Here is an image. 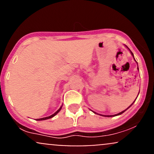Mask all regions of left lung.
Here are the masks:
<instances>
[{
  "label": "left lung",
  "mask_w": 154,
  "mask_h": 154,
  "mask_svg": "<svg viewBox=\"0 0 154 154\" xmlns=\"http://www.w3.org/2000/svg\"><path fill=\"white\" fill-rule=\"evenodd\" d=\"M127 48H128V47H127ZM129 49V48H128ZM129 50H130V49H129ZM130 53H131V54L132 55V56H133V57H134V55H133V54H132V51H130ZM134 59H135V58H134ZM137 69H138V67H137ZM138 94H139V93H138ZM136 100V99H135ZM134 102H135V101H134ZM134 102H133V103H134ZM133 103H132V104H131V105H130V106H129L128 108V109H125V110H124V111H122V112H120V113H119V114H114V115H101V116H107V117H111V116H117V115H120V114H123V113L124 112H125V111H126V110H128V109H129V108H130V106H131L132 105V104H133ZM93 112H94V111H93ZM95 113V114H96V113H95V112H94Z\"/></svg>",
  "instance_id": "left-lung-1"
}]
</instances>
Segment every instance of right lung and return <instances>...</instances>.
Returning <instances> with one entry per match:
<instances>
[{"instance_id":"add662e5","label":"right lung","mask_w":154,"mask_h":154,"mask_svg":"<svg viewBox=\"0 0 154 154\" xmlns=\"http://www.w3.org/2000/svg\"><path fill=\"white\" fill-rule=\"evenodd\" d=\"M61 108H62V106H61L60 107V109H58L57 111H56V112H55L54 114H52V115H51V116H46V117H44V118H40V119H38L37 120H38V121H42V120H45V119H51V118L54 117V116L55 115H56V114H57L59 112L60 110H61Z\"/></svg>"}]
</instances>
